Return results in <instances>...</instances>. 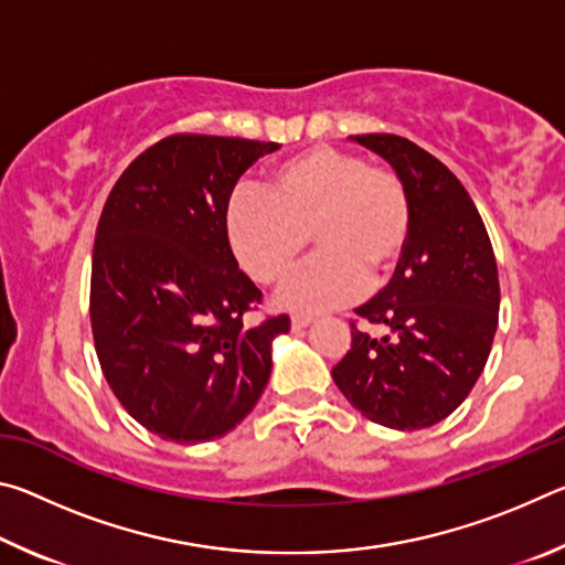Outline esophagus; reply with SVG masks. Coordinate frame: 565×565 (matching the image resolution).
<instances>
[{"mask_svg":"<svg viewBox=\"0 0 565 565\" xmlns=\"http://www.w3.org/2000/svg\"><path fill=\"white\" fill-rule=\"evenodd\" d=\"M311 323H313V317H306V313H294V317H291V329L294 331H301L306 327H311Z\"/></svg>","mask_w":565,"mask_h":565,"instance_id":"1","label":"esophagus"}]
</instances>
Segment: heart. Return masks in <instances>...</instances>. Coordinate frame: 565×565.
<instances>
[{"label": "heart", "mask_w": 565, "mask_h": 565, "mask_svg": "<svg viewBox=\"0 0 565 565\" xmlns=\"http://www.w3.org/2000/svg\"><path fill=\"white\" fill-rule=\"evenodd\" d=\"M224 226L242 269L264 286L289 279L311 236L319 254L286 286L284 303L321 313L394 276L411 236V199L394 169L313 147L274 167L264 194L234 191Z\"/></svg>", "instance_id": "heart-1"}]
</instances>
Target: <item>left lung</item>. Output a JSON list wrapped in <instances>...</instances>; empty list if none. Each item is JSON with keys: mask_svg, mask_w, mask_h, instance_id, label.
Instances as JSON below:
<instances>
[{"mask_svg": "<svg viewBox=\"0 0 565 565\" xmlns=\"http://www.w3.org/2000/svg\"><path fill=\"white\" fill-rule=\"evenodd\" d=\"M411 199L404 259L384 291L356 309L351 349L331 376L374 424L416 431L461 406L489 361L499 327V269L473 199L446 164L396 134H361ZM376 322L387 337L358 329Z\"/></svg>", "mask_w": 565, "mask_h": 565, "instance_id": "obj_1", "label": "left lung"}]
</instances>
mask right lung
<instances>
[{
    "label": "right lung",
    "instance_id": "1",
    "mask_svg": "<svg viewBox=\"0 0 565 565\" xmlns=\"http://www.w3.org/2000/svg\"><path fill=\"white\" fill-rule=\"evenodd\" d=\"M274 141L171 134L131 161L102 209L89 319L109 388L147 431L202 444L256 406L286 313L248 329L264 294L238 269L224 214Z\"/></svg>",
    "mask_w": 565,
    "mask_h": 565
}]
</instances>
